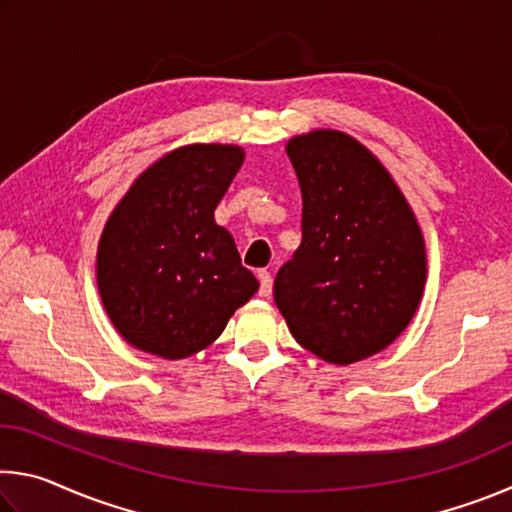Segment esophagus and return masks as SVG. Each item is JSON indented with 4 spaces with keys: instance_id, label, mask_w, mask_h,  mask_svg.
<instances>
[{
    "instance_id": "1",
    "label": "esophagus",
    "mask_w": 512,
    "mask_h": 512,
    "mask_svg": "<svg viewBox=\"0 0 512 512\" xmlns=\"http://www.w3.org/2000/svg\"><path fill=\"white\" fill-rule=\"evenodd\" d=\"M257 280H259V296L268 298L273 291V277L268 271H257Z\"/></svg>"
}]
</instances>
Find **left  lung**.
<instances>
[{"label": "left lung", "instance_id": "obj_1", "mask_svg": "<svg viewBox=\"0 0 512 512\" xmlns=\"http://www.w3.org/2000/svg\"><path fill=\"white\" fill-rule=\"evenodd\" d=\"M287 155L302 192V244L273 298L293 339L336 366L388 348L427 284L420 223L391 173L352 135L316 128Z\"/></svg>", "mask_w": 512, "mask_h": 512}]
</instances>
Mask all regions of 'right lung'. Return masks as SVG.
Segmentation results:
<instances>
[{"mask_svg":"<svg viewBox=\"0 0 512 512\" xmlns=\"http://www.w3.org/2000/svg\"><path fill=\"white\" fill-rule=\"evenodd\" d=\"M246 153L237 144H187L135 178L103 225L97 287L133 348L185 359L219 339L259 282L235 239L214 221Z\"/></svg>","mask_w":512,"mask_h":512,"instance_id":"right-lung-1","label":"right lung"}]
</instances>
